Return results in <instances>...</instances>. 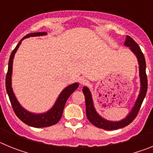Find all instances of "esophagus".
<instances>
[{"instance_id":"1","label":"esophagus","mask_w":153,"mask_h":153,"mask_svg":"<svg viewBox=\"0 0 153 153\" xmlns=\"http://www.w3.org/2000/svg\"><path fill=\"white\" fill-rule=\"evenodd\" d=\"M79 83H80L81 85L86 84V83H87V79H85L84 77H81L80 79H79Z\"/></svg>"}]
</instances>
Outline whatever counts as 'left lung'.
<instances>
[{"mask_svg": "<svg viewBox=\"0 0 153 153\" xmlns=\"http://www.w3.org/2000/svg\"><path fill=\"white\" fill-rule=\"evenodd\" d=\"M124 45L129 47V49L132 51V53L137 57L138 62H139V67H140V85H141L140 93L138 96V98L135 102L134 106L132 107V110L129 114L127 115L126 117L124 118L123 120H120V121H116V122L109 121V120H106L101 117L96 111L90 90L86 86H83V88L85 100H86V113L87 119L95 126L102 129H106V130H113V129L123 128V127L130 124L137 116L140 107H141L142 103L143 102V100L146 95L148 82H147V76L146 73V60L144 55H143L139 45L129 36H126Z\"/></svg>", "mask_w": 153, "mask_h": 153, "instance_id": "1", "label": "left lung"}]
</instances>
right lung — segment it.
Segmentation results:
<instances>
[{"instance_id":"1","label":"right lung","mask_w":153,"mask_h":153,"mask_svg":"<svg viewBox=\"0 0 153 153\" xmlns=\"http://www.w3.org/2000/svg\"><path fill=\"white\" fill-rule=\"evenodd\" d=\"M46 34H47L46 32L32 33L26 35L24 37L21 39V41L19 42L18 44L16 46V47L12 51L11 54H10V59H9V63H8L7 73L6 76L7 93L8 97H9V99H10V103H11V106L13 107V111L15 113L16 116L25 124L30 126L36 127V128H43V127L51 126L55 125L56 123H57L60 121V118L62 117L63 109H64L65 104H66L67 99L79 86V84L77 83H73V84H70L68 86H67L61 92L60 96L58 97L57 100H56L53 106L50 110L44 113L36 114V113L28 112L27 110H26L24 107L21 106V104L19 103L11 87L12 67H13V57H14V54L17 52L19 46L21 45V41L24 39L27 38V37H30V36H44V35Z\"/></svg>"}]
</instances>
